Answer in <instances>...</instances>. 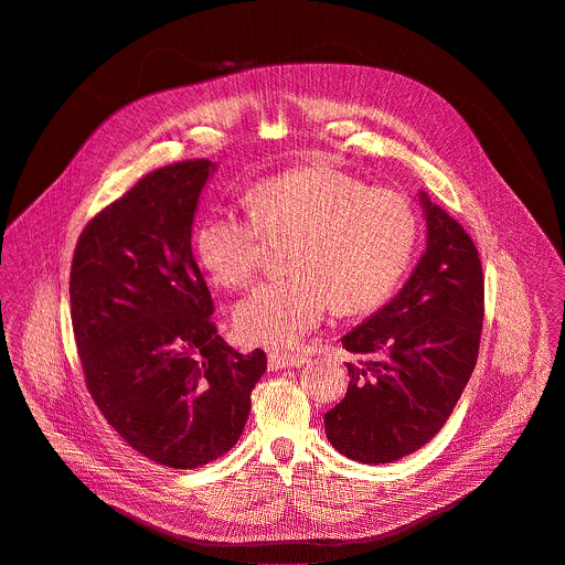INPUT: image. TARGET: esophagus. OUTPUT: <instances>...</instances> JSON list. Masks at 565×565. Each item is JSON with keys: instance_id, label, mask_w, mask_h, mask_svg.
I'll list each match as a JSON object with an SVG mask.
<instances>
[{"instance_id": "1", "label": "esophagus", "mask_w": 565, "mask_h": 565, "mask_svg": "<svg viewBox=\"0 0 565 565\" xmlns=\"http://www.w3.org/2000/svg\"><path fill=\"white\" fill-rule=\"evenodd\" d=\"M307 359L305 356H294L287 352H271L269 354V370H285V367H300L305 365Z\"/></svg>"}]
</instances>
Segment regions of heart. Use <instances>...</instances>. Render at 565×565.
I'll list each match as a JSON object with an SVG mask.
<instances>
[{"instance_id": "obj_1", "label": "heart", "mask_w": 565, "mask_h": 565, "mask_svg": "<svg viewBox=\"0 0 565 565\" xmlns=\"http://www.w3.org/2000/svg\"><path fill=\"white\" fill-rule=\"evenodd\" d=\"M249 211L215 209L198 230L204 271L224 287H247L265 260V234L289 238V276L260 285L236 307V327L249 343L291 348L329 307L365 313L381 307L405 276L418 215L390 186H367L331 164H309L260 180L247 193Z\"/></svg>"}]
</instances>
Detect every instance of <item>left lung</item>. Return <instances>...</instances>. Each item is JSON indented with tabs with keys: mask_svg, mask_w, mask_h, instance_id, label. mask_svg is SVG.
Listing matches in <instances>:
<instances>
[{
	"mask_svg": "<svg viewBox=\"0 0 565 565\" xmlns=\"http://www.w3.org/2000/svg\"><path fill=\"white\" fill-rule=\"evenodd\" d=\"M427 249L401 294L343 335L345 398L324 414L329 443L376 466L423 447L452 414L477 359L486 313L479 252L461 224L420 193Z\"/></svg>",
	"mask_w": 565,
	"mask_h": 565,
	"instance_id": "1",
	"label": "left lung"
}]
</instances>
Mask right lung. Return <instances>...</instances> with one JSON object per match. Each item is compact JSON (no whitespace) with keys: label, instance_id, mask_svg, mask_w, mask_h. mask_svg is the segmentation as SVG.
<instances>
[{"label":"right lung","instance_id":"right-lung-1","mask_svg":"<svg viewBox=\"0 0 565 565\" xmlns=\"http://www.w3.org/2000/svg\"><path fill=\"white\" fill-rule=\"evenodd\" d=\"M213 164L182 160L147 173L79 234L71 320L86 390L134 449L175 470L238 443L263 350L222 341L191 252V224Z\"/></svg>","mask_w":565,"mask_h":565}]
</instances>
